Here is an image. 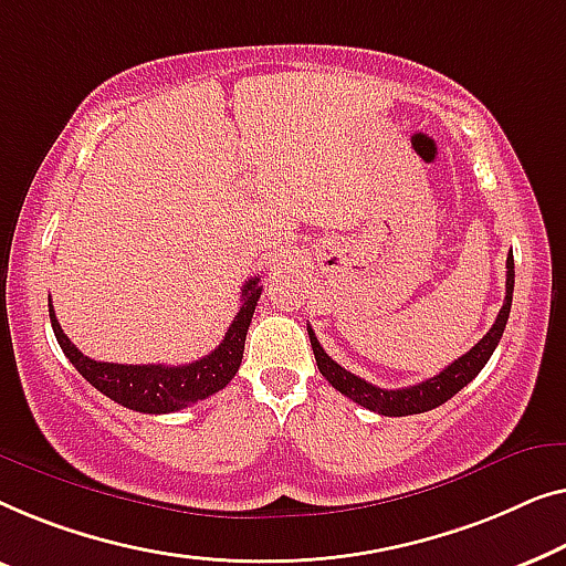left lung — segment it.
Listing matches in <instances>:
<instances>
[{
  "label": "left lung",
  "mask_w": 566,
  "mask_h": 566,
  "mask_svg": "<svg viewBox=\"0 0 566 566\" xmlns=\"http://www.w3.org/2000/svg\"><path fill=\"white\" fill-rule=\"evenodd\" d=\"M505 266H507L505 302H503V307H500V313L495 317V323H492V328L488 331V336H484L476 346L469 348L464 356H459L457 361L446 366L443 371L436 374V377L420 381V385H412V387L381 389L377 385H371V381H366L361 377H356V374L346 371L344 366L333 361L331 356L323 352L321 340L315 338L313 328H310V325H307L310 344H313V354H315L317 369H321L323 377L328 379L331 385L336 387L340 395L352 397L354 402H359V405H364V408L379 412V416L402 418V416H416V412H426V410L439 408V405H443L446 400H451V397L457 395L461 387H467L469 381H472L476 374L482 371V366L490 361L492 352H495L497 344H500V338H503L507 315H511L513 286H515L513 251H511V256H507V264Z\"/></svg>",
  "instance_id": "left-lung-1"
}]
</instances>
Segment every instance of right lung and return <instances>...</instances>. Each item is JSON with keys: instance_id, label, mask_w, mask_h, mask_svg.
<instances>
[{"instance_id": "add662e5", "label": "right lung", "mask_w": 566, "mask_h": 566, "mask_svg": "<svg viewBox=\"0 0 566 566\" xmlns=\"http://www.w3.org/2000/svg\"><path fill=\"white\" fill-rule=\"evenodd\" d=\"M261 297L259 276H253L243 284L241 290V310H238L233 323L220 340V346L212 354L202 356L192 364L166 366V364H109L94 361L84 356L78 348L71 344L66 333L61 331V323L55 321L53 305H48L51 313V325L55 340L69 356V361L76 366V371L97 387L102 395L109 400L123 405L135 412H150V416H161V412H177L181 408L205 400L214 392H220L230 379L235 377L238 366L243 359L245 333H249L253 310Z\"/></svg>"}]
</instances>
